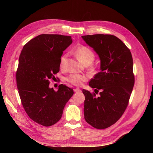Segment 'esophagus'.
I'll return each mask as SVG.
<instances>
[{"instance_id":"1","label":"esophagus","mask_w":153,"mask_h":153,"mask_svg":"<svg viewBox=\"0 0 153 153\" xmlns=\"http://www.w3.org/2000/svg\"><path fill=\"white\" fill-rule=\"evenodd\" d=\"M74 91L75 93H78V92L81 91V89L79 88H75L74 89Z\"/></svg>"}]
</instances>
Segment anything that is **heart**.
<instances>
[{"mask_svg":"<svg viewBox=\"0 0 153 153\" xmlns=\"http://www.w3.org/2000/svg\"><path fill=\"white\" fill-rule=\"evenodd\" d=\"M75 53L81 62L85 66H88V70L90 73L93 74L95 72L96 68L92 64L95 59V54L91 48L86 46H81L76 48ZM68 56V54H64L60 57V67L61 69L64 70L66 68ZM88 76L87 74H71L66 77V80L74 85L81 86L83 82H86Z\"/></svg>","mask_w":153,"mask_h":153,"instance_id":"1","label":"heart"}]
</instances>
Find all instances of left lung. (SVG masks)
Listing matches in <instances>:
<instances>
[{
	"instance_id": "8db88e82",
	"label": "left lung",
	"mask_w": 153,
	"mask_h": 153,
	"mask_svg": "<svg viewBox=\"0 0 153 153\" xmlns=\"http://www.w3.org/2000/svg\"><path fill=\"white\" fill-rule=\"evenodd\" d=\"M93 48L100 60V72L89 84L95 93L83 89L84 118L93 128H108L121 118L128 105L135 83L130 50L114 35L108 34L82 36ZM100 89V96L96 97Z\"/></svg>"
}]
</instances>
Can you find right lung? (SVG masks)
Instances as JSON below:
<instances>
[{
  "instance_id": "add662e5",
  "label": "right lung",
  "mask_w": 153,
  "mask_h": 153,
  "mask_svg": "<svg viewBox=\"0 0 153 153\" xmlns=\"http://www.w3.org/2000/svg\"><path fill=\"white\" fill-rule=\"evenodd\" d=\"M72 43L71 36L41 34L25 44L16 74L19 97L25 112L39 124L51 126L59 121L73 89L61 84L57 91L50 79L60 70L63 51Z\"/></svg>"
}]
</instances>
